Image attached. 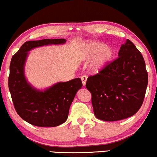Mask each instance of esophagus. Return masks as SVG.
I'll list each match as a JSON object with an SVG mask.
<instances>
[{
    "label": "esophagus",
    "mask_w": 157,
    "mask_h": 157,
    "mask_svg": "<svg viewBox=\"0 0 157 157\" xmlns=\"http://www.w3.org/2000/svg\"><path fill=\"white\" fill-rule=\"evenodd\" d=\"M86 80H87V76H86V75H83L82 77V82L84 86H85V84H86Z\"/></svg>",
    "instance_id": "obj_1"
}]
</instances>
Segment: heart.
<instances>
[{
  "instance_id": "1",
  "label": "heart",
  "mask_w": 157,
  "mask_h": 157,
  "mask_svg": "<svg viewBox=\"0 0 157 157\" xmlns=\"http://www.w3.org/2000/svg\"><path fill=\"white\" fill-rule=\"evenodd\" d=\"M113 56V49L111 46H105L102 42L90 41L83 47V57L90 59L94 56L90 64V70L98 73L103 70L109 64Z\"/></svg>"
}]
</instances>
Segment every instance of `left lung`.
Masks as SVG:
<instances>
[{
	"label": "left lung",
	"instance_id": "1",
	"mask_svg": "<svg viewBox=\"0 0 157 157\" xmlns=\"http://www.w3.org/2000/svg\"><path fill=\"white\" fill-rule=\"evenodd\" d=\"M117 59L99 73L87 78L95 117L105 121L132 117L144 102L148 73L142 55L132 41L126 40Z\"/></svg>",
	"mask_w": 157,
	"mask_h": 157
}]
</instances>
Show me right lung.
Instances as JSON below:
<instances>
[{"instance_id": "add662e5", "label": "right lung", "mask_w": 157, "mask_h": 157, "mask_svg": "<svg viewBox=\"0 0 157 157\" xmlns=\"http://www.w3.org/2000/svg\"><path fill=\"white\" fill-rule=\"evenodd\" d=\"M65 42L64 38L29 40L11 58L9 89L13 105L19 117L34 126L57 127L65 122L75 94L82 86L81 78H76L40 90L33 87L25 77V63L30 50Z\"/></svg>"}]
</instances>
